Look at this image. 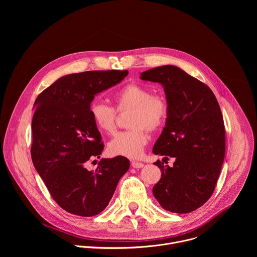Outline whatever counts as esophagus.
I'll return each instance as SVG.
<instances>
[{
  "instance_id": "1",
  "label": "esophagus",
  "mask_w": 257,
  "mask_h": 257,
  "mask_svg": "<svg viewBox=\"0 0 257 257\" xmlns=\"http://www.w3.org/2000/svg\"><path fill=\"white\" fill-rule=\"evenodd\" d=\"M131 166L134 168V169H140L142 168L144 165L142 163H138V162H131Z\"/></svg>"
}]
</instances>
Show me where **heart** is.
I'll return each instance as SVG.
<instances>
[{
	"label": "heart",
	"instance_id": "1",
	"mask_svg": "<svg viewBox=\"0 0 257 257\" xmlns=\"http://www.w3.org/2000/svg\"><path fill=\"white\" fill-rule=\"evenodd\" d=\"M112 100L118 112L131 111L128 126L131 128L117 133L107 143V153L115 157L139 158L149 142L146 129L161 128L168 116V103L159 95H153L148 87L131 83L116 91ZM89 115L98 131L111 134L116 127V112L111 106L94 101L89 106Z\"/></svg>",
	"mask_w": 257,
	"mask_h": 257
}]
</instances>
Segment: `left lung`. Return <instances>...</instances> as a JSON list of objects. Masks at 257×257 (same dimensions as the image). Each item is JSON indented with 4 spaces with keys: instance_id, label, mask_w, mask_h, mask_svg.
<instances>
[{
    "instance_id": "obj_1",
    "label": "left lung",
    "mask_w": 257,
    "mask_h": 257,
    "mask_svg": "<svg viewBox=\"0 0 257 257\" xmlns=\"http://www.w3.org/2000/svg\"><path fill=\"white\" fill-rule=\"evenodd\" d=\"M140 79L163 85L168 103L166 126L155 155L175 158L173 167L157 165L161 180L153 193L161 206L188 213L211 196L225 159V126L211 89L179 67L166 65L144 71Z\"/></svg>"
}]
</instances>
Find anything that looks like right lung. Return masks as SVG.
Segmentation results:
<instances>
[{
  "label": "right lung",
  "mask_w": 257,
  "mask_h": 257,
  "mask_svg": "<svg viewBox=\"0 0 257 257\" xmlns=\"http://www.w3.org/2000/svg\"><path fill=\"white\" fill-rule=\"evenodd\" d=\"M128 71H86L59 78L34 101L31 159L54 200L70 213L92 216L112 199L130 167L124 157L101 159L95 171L86 162L99 159L101 136L91 121L94 96L120 83Z\"/></svg>",
  "instance_id": "add662e5"
}]
</instances>
